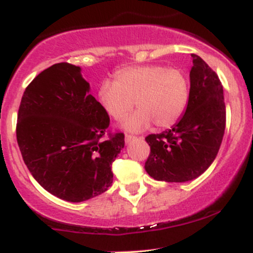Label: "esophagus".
Returning a JSON list of instances; mask_svg holds the SVG:
<instances>
[{
	"label": "esophagus",
	"instance_id": "34e87169",
	"mask_svg": "<svg viewBox=\"0 0 253 253\" xmlns=\"http://www.w3.org/2000/svg\"><path fill=\"white\" fill-rule=\"evenodd\" d=\"M136 136L134 135H130V134H126V136H125V140H126V143H130L132 140H136Z\"/></svg>",
	"mask_w": 253,
	"mask_h": 253
}]
</instances>
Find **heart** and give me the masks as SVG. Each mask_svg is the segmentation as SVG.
I'll use <instances>...</instances> for the list:
<instances>
[{
    "instance_id": "b5f03b06",
    "label": "heart",
    "mask_w": 253,
    "mask_h": 253,
    "mask_svg": "<svg viewBox=\"0 0 253 253\" xmlns=\"http://www.w3.org/2000/svg\"><path fill=\"white\" fill-rule=\"evenodd\" d=\"M189 78L182 69L164 65L126 66L115 72V81L103 80L97 90V98L107 114L121 120L132 110H138L126 119L125 128L139 132L155 124L168 128L178 123L189 102Z\"/></svg>"
}]
</instances>
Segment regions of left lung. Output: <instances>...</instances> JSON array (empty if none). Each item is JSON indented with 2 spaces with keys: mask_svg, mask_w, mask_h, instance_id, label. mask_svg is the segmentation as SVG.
Returning <instances> with one entry per match:
<instances>
[{
  "mask_svg": "<svg viewBox=\"0 0 253 253\" xmlns=\"http://www.w3.org/2000/svg\"><path fill=\"white\" fill-rule=\"evenodd\" d=\"M190 70L189 102L171 129L145 138L150 146L145 170L164 182H187L213 163L226 126V107L219 77L196 54Z\"/></svg>",
  "mask_w": 253,
  "mask_h": 253,
  "instance_id": "left-lung-1",
  "label": "left lung"
}]
</instances>
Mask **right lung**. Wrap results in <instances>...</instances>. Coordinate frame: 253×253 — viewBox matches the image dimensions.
<instances>
[{
    "mask_svg": "<svg viewBox=\"0 0 253 253\" xmlns=\"http://www.w3.org/2000/svg\"><path fill=\"white\" fill-rule=\"evenodd\" d=\"M16 139L36 181L52 195L82 202L113 183L112 164L125 134L110 132L109 115L89 94L80 66L58 63L26 88Z\"/></svg>",
    "mask_w": 253,
    "mask_h": 253,
    "instance_id": "1",
    "label": "right lung"
}]
</instances>
